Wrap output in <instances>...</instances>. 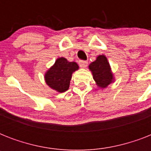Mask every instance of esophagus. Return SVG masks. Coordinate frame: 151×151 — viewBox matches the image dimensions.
Segmentation results:
<instances>
[{
    "label": "esophagus",
    "instance_id": "obj_1",
    "mask_svg": "<svg viewBox=\"0 0 151 151\" xmlns=\"http://www.w3.org/2000/svg\"><path fill=\"white\" fill-rule=\"evenodd\" d=\"M79 65L81 68H85L86 66H88V62L87 61H85V60H81L79 62Z\"/></svg>",
    "mask_w": 151,
    "mask_h": 151
}]
</instances>
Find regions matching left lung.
I'll return each instance as SVG.
<instances>
[{"label": "left lung", "instance_id": "1", "mask_svg": "<svg viewBox=\"0 0 151 151\" xmlns=\"http://www.w3.org/2000/svg\"><path fill=\"white\" fill-rule=\"evenodd\" d=\"M88 67L92 71L93 79L99 88L107 87L110 83L113 82V73H111L110 64L105 55H99L96 60L92 62Z\"/></svg>", "mask_w": 151, "mask_h": 151}]
</instances>
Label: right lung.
<instances>
[{
	"label": "right lung",
	"instance_id": "1",
	"mask_svg": "<svg viewBox=\"0 0 151 151\" xmlns=\"http://www.w3.org/2000/svg\"><path fill=\"white\" fill-rule=\"evenodd\" d=\"M78 68L75 62H68L63 57L59 58L45 75L46 84L57 92H66L70 87L72 73Z\"/></svg>",
	"mask_w": 151,
	"mask_h": 151
}]
</instances>
